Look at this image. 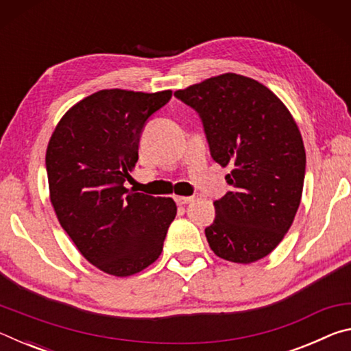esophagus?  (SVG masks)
<instances>
[{"label": "esophagus", "instance_id": "1", "mask_svg": "<svg viewBox=\"0 0 351 351\" xmlns=\"http://www.w3.org/2000/svg\"><path fill=\"white\" fill-rule=\"evenodd\" d=\"M175 201L180 206H182V204H189V203H192L193 201V197H181V195H176L175 197Z\"/></svg>", "mask_w": 351, "mask_h": 351}]
</instances>
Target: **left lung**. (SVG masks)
Masks as SVG:
<instances>
[{
    "instance_id": "1",
    "label": "left lung",
    "mask_w": 351,
    "mask_h": 351,
    "mask_svg": "<svg viewBox=\"0 0 351 351\" xmlns=\"http://www.w3.org/2000/svg\"><path fill=\"white\" fill-rule=\"evenodd\" d=\"M175 96L203 119L213 161L232 169V190L213 203L206 228L210 249L232 263L266 257L293 224L304 190L305 147L293 114L263 83L235 73Z\"/></svg>"
}]
</instances>
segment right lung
Returning <instances> with one entry per match:
<instances>
[{
    "instance_id": "1",
    "label": "right lung",
    "mask_w": 351,
    "mask_h": 351,
    "mask_svg": "<svg viewBox=\"0 0 351 351\" xmlns=\"http://www.w3.org/2000/svg\"><path fill=\"white\" fill-rule=\"evenodd\" d=\"M171 91L100 90L71 106L46 148L49 199L79 252L116 277L159 258L176 215L171 198L128 190L144 123Z\"/></svg>"
}]
</instances>
